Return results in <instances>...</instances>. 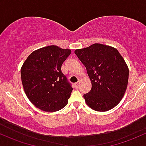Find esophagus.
Returning <instances> with one entry per match:
<instances>
[{
    "instance_id": "esophagus-1",
    "label": "esophagus",
    "mask_w": 146,
    "mask_h": 146,
    "mask_svg": "<svg viewBox=\"0 0 146 146\" xmlns=\"http://www.w3.org/2000/svg\"><path fill=\"white\" fill-rule=\"evenodd\" d=\"M80 84V81H78V82H77L76 83H75L74 85H75V86H76V88H78V86H79Z\"/></svg>"
}]
</instances>
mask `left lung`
Wrapping results in <instances>:
<instances>
[{"label":"left lung","instance_id":"obj_1","mask_svg":"<svg viewBox=\"0 0 146 146\" xmlns=\"http://www.w3.org/2000/svg\"><path fill=\"white\" fill-rule=\"evenodd\" d=\"M75 53L86 67L91 82L84 94L86 105L97 111H107L119 103L127 87L129 68L118 50L96 43Z\"/></svg>","mask_w":146,"mask_h":146}]
</instances>
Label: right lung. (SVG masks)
<instances>
[{
	"mask_svg": "<svg viewBox=\"0 0 146 146\" xmlns=\"http://www.w3.org/2000/svg\"><path fill=\"white\" fill-rule=\"evenodd\" d=\"M70 49L46 46L33 51L21 68L24 91L35 107L47 112L57 111L68 103L73 88L62 73V65Z\"/></svg>",
	"mask_w": 146,
	"mask_h": 146,
	"instance_id": "right-lung-1",
	"label": "right lung"
}]
</instances>
